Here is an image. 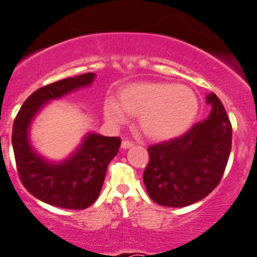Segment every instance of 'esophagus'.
<instances>
[{
	"label": "esophagus",
	"mask_w": 257,
	"mask_h": 257,
	"mask_svg": "<svg viewBox=\"0 0 257 257\" xmlns=\"http://www.w3.org/2000/svg\"><path fill=\"white\" fill-rule=\"evenodd\" d=\"M132 146H133V143L130 142V140H122V142H121V149L122 150L131 149Z\"/></svg>",
	"instance_id": "obj_1"
}]
</instances>
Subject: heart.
<instances>
[{"label": "heart", "instance_id": "1", "mask_svg": "<svg viewBox=\"0 0 257 257\" xmlns=\"http://www.w3.org/2000/svg\"><path fill=\"white\" fill-rule=\"evenodd\" d=\"M199 99L191 87L168 82H137L125 86L119 101L108 98L104 114L120 125L139 115V128L149 139L166 142L188 131L199 114Z\"/></svg>", "mask_w": 257, "mask_h": 257}]
</instances>
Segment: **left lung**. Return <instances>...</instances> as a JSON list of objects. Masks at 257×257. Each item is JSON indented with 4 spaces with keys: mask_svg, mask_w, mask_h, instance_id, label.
<instances>
[{
    "mask_svg": "<svg viewBox=\"0 0 257 257\" xmlns=\"http://www.w3.org/2000/svg\"><path fill=\"white\" fill-rule=\"evenodd\" d=\"M210 112L184 136L149 147L143 179L150 198L166 207H186L219 185L231 150V125L215 93L206 96Z\"/></svg>",
    "mask_w": 257,
    "mask_h": 257,
    "instance_id": "left-lung-1",
    "label": "left lung"
}]
</instances>
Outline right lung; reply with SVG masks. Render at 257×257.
Wrapping results in <instances>:
<instances>
[{"instance_id": "1", "label": "right lung", "mask_w": 257, "mask_h": 257, "mask_svg": "<svg viewBox=\"0 0 257 257\" xmlns=\"http://www.w3.org/2000/svg\"><path fill=\"white\" fill-rule=\"evenodd\" d=\"M96 73H84L45 85L30 94L13 126V149L17 171L27 191L41 201L65 209H84L98 199L110 161L117 156L120 139L87 132L65 159L50 160L35 149L31 125L51 100L91 86Z\"/></svg>"}]
</instances>
